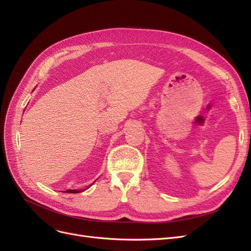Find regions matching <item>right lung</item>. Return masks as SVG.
I'll return each instance as SVG.
<instances>
[{"label": "right lung", "mask_w": 251, "mask_h": 251, "mask_svg": "<svg viewBox=\"0 0 251 251\" xmlns=\"http://www.w3.org/2000/svg\"><path fill=\"white\" fill-rule=\"evenodd\" d=\"M67 193H71V194H76V193H80L82 191H76V189H68V191H66Z\"/></svg>", "instance_id": "obj_1"}]
</instances>
